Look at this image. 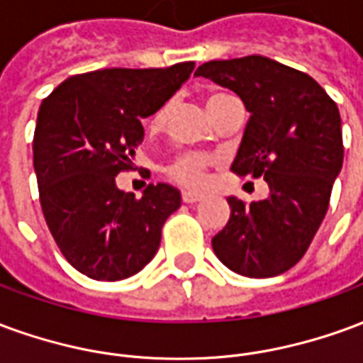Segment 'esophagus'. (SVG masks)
<instances>
[{
	"instance_id": "34e87169",
	"label": "esophagus",
	"mask_w": 363,
	"mask_h": 363,
	"mask_svg": "<svg viewBox=\"0 0 363 363\" xmlns=\"http://www.w3.org/2000/svg\"><path fill=\"white\" fill-rule=\"evenodd\" d=\"M182 200H184L186 204H194V202H200V200H204V194H200V192H194V190H184V192H182Z\"/></svg>"
}]
</instances>
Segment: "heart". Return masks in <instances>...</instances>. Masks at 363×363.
I'll return each mask as SVG.
<instances>
[{
  "label": "heart",
  "instance_id": "heart-1",
  "mask_svg": "<svg viewBox=\"0 0 363 363\" xmlns=\"http://www.w3.org/2000/svg\"><path fill=\"white\" fill-rule=\"evenodd\" d=\"M225 96L228 95H223V93H212V95L208 96V108H212L213 104L220 103L221 99H225ZM169 114H171V103L161 104L157 111L153 112V116H151V128L165 126ZM212 163L213 159L210 155L190 151V153H182V155L174 159L173 163L167 167V174L173 181L184 184V186H198V184H202L206 169Z\"/></svg>",
  "mask_w": 363,
  "mask_h": 363
}]
</instances>
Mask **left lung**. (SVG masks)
<instances>
[{
    "label": "left lung",
    "instance_id": "1",
    "mask_svg": "<svg viewBox=\"0 0 363 363\" xmlns=\"http://www.w3.org/2000/svg\"><path fill=\"white\" fill-rule=\"evenodd\" d=\"M194 75L243 101L251 118L231 171L268 184V196L251 204L228 198L213 252L241 276L284 274L309 249L342 169L338 106L313 77L264 56L206 62Z\"/></svg>",
    "mask_w": 363,
    "mask_h": 363
}]
</instances>
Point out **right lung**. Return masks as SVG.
<instances>
[{
  "label": "right lung",
  "instance_id": "1",
  "mask_svg": "<svg viewBox=\"0 0 363 363\" xmlns=\"http://www.w3.org/2000/svg\"><path fill=\"white\" fill-rule=\"evenodd\" d=\"M194 62L72 75L38 108L35 173L44 220L66 260L93 280L130 278L150 262L181 192L157 182L142 198L116 186L143 142L142 120L181 89Z\"/></svg>",
  "mask_w": 363,
  "mask_h": 363
}]
</instances>
